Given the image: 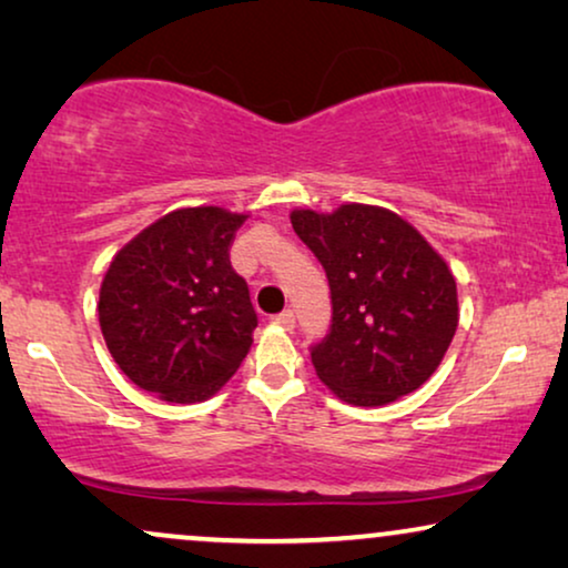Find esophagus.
<instances>
[{
  "label": "esophagus",
  "mask_w": 568,
  "mask_h": 568,
  "mask_svg": "<svg viewBox=\"0 0 568 568\" xmlns=\"http://www.w3.org/2000/svg\"><path fill=\"white\" fill-rule=\"evenodd\" d=\"M274 323L282 325V328H286V331H292L294 328V313H292V310H284V313L274 315Z\"/></svg>",
  "instance_id": "obj_1"
}]
</instances>
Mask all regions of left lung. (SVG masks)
Segmentation results:
<instances>
[{"label":"left lung","instance_id":"obj_1","mask_svg":"<svg viewBox=\"0 0 568 568\" xmlns=\"http://www.w3.org/2000/svg\"><path fill=\"white\" fill-rule=\"evenodd\" d=\"M292 227L331 286V331L310 348L317 377L352 406L418 390L457 331V284L445 258L383 206L294 209Z\"/></svg>","mask_w":568,"mask_h":568}]
</instances>
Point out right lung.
I'll return each instance as SVG.
<instances>
[{"instance_id": "add662e5", "label": "right lung", "mask_w": 568, "mask_h": 568, "mask_svg": "<svg viewBox=\"0 0 568 568\" xmlns=\"http://www.w3.org/2000/svg\"><path fill=\"white\" fill-rule=\"evenodd\" d=\"M245 214L178 209L121 247L98 317L123 375L170 403H199L235 375L258 325L230 245Z\"/></svg>"}]
</instances>
